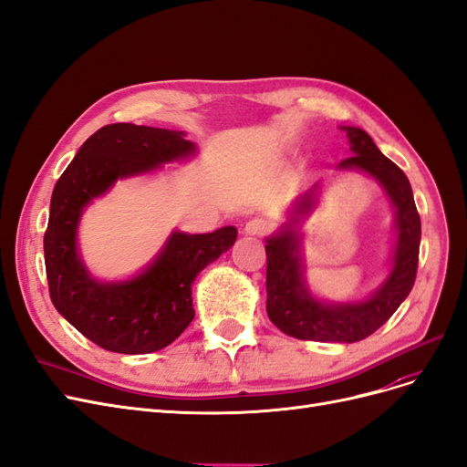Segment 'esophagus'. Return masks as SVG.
<instances>
[{"label": "esophagus", "instance_id": "1", "mask_svg": "<svg viewBox=\"0 0 467 467\" xmlns=\"http://www.w3.org/2000/svg\"><path fill=\"white\" fill-rule=\"evenodd\" d=\"M267 231H269V223L264 219H257V217L250 219L244 224V234H248V236H264Z\"/></svg>", "mask_w": 467, "mask_h": 467}]
</instances>
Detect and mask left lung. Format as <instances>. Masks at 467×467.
I'll use <instances>...</instances> for the list:
<instances>
[{
    "label": "left lung",
    "instance_id": "obj_1",
    "mask_svg": "<svg viewBox=\"0 0 467 467\" xmlns=\"http://www.w3.org/2000/svg\"><path fill=\"white\" fill-rule=\"evenodd\" d=\"M347 132L352 155L335 171H358L371 177L394 207V243L385 281L359 300L333 302L317 296L306 279L302 254V224L316 213L325 186L316 182L288 205L286 221L265 238L267 252V316L285 335L317 342H358L379 327L408 298L416 281L421 221L404 171L375 146L371 136L358 127Z\"/></svg>",
    "mask_w": 467,
    "mask_h": 467
}]
</instances>
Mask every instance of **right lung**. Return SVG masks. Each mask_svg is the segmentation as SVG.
Listing matches in <instances>:
<instances>
[{"mask_svg":"<svg viewBox=\"0 0 467 467\" xmlns=\"http://www.w3.org/2000/svg\"><path fill=\"white\" fill-rule=\"evenodd\" d=\"M186 132L115 123L86 140L59 177L44 234L49 296L57 312L98 347L119 354L158 352L194 319L192 285L236 240V227L190 234L172 229L132 277L101 281L82 260L78 227L94 200L119 181L153 175L196 158Z\"/></svg>","mask_w":467,"mask_h":467,"instance_id":"right-lung-1","label":"right lung"}]
</instances>
